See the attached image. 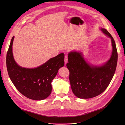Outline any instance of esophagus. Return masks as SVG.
<instances>
[{
  "mask_svg": "<svg viewBox=\"0 0 125 125\" xmlns=\"http://www.w3.org/2000/svg\"><path fill=\"white\" fill-rule=\"evenodd\" d=\"M64 60H65V65H66V63L68 62V57L67 56H65V59H64Z\"/></svg>",
  "mask_w": 125,
  "mask_h": 125,
  "instance_id": "34e87169",
  "label": "esophagus"
}]
</instances>
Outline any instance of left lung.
<instances>
[{"mask_svg":"<svg viewBox=\"0 0 125 125\" xmlns=\"http://www.w3.org/2000/svg\"><path fill=\"white\" fill-rule=\"evenodd\" d=\"M111 39L113 51L110 59L101 66L89 65L81 52H71L68 54L67 67L69 70L71 88L74 95L80 99H90L103 93L107 88L116 70L118 54L115 41L106 30L101 29Z\"/></svg>","mask_w":125,"mask_h":125,"instance_id":"8db88e82","label":"left lung"}]
</instances>
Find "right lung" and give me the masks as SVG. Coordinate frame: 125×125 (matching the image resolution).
<instances>
[{
    "label": "right lung",
    "mask_w": 125,
    "mask_h": 125,
    "mask_svg": "<svg viewBox=\"0 0 125 125\" xmlns=\"http://www.w3.org/2000/svg\"><path fill=\"white\" fill-rule=\"evenodd\" d=\"M14 36L11 39L6 57L7 68L10 80L17 89L29 99L40 101L52 92V81L60 67L64 65V54L52 58L38 67L25 68L19 66L12 54Z\"/></svg>",
    "instance_id": "right-lung-1"
}]
</instances>
